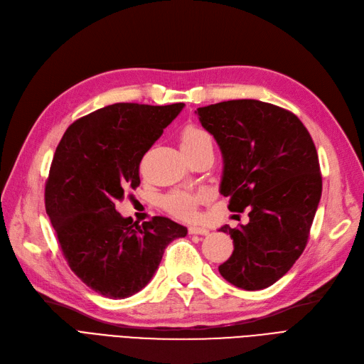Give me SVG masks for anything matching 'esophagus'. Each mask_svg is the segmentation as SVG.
<instances>
[{
    "mask_svg": "<svg viewBox=\"0 0 364 364\" xmlns=\"http://www.w3.org/2000/svg\"><path fill=\"white\" fill-rule=\"evenodd\" d=\"M188 233L190 235H208L209 230L206 228H197V225H191V228H188Z\"/></svg>",
    "mask_w": 364,
    "mask_h": 364,
    "instance_id": "obj_1",
    "label": "esophagus"
}]
</instances>
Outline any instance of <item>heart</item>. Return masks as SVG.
Returning <instances> with one entry per match:
<instances>
[{"mask_svg":"<svg viewBox=\"0 0 364 364\" xmlns=\"http://www.w3.org/2000/svg\"><path fill=\"white\" fill-rule=\"evenodd\" d=\"M179 143L183 154H191L205 146H212V139L205 129L196 127V124H188L181 132ZM200 202H202V196L176 191L164 198V208L171 215L181 220H193Z\"/></svg>","mask_w":364,"mask_h":364,"instance_id":"obj_1","label":"heart"}]
</instances>
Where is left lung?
Returning a JSON list of instances; mask_svg holds the SVG:
<instances>
[{"instance_id": "8db88e82", "label": "left lung", "mask_w": 364, "mask_h": 364, "mask_svg": "<svg viewBox=\"0 0 364 364\" xmlns=\"http://www.w3.org/2000/svg\"><path fill=\"white\" fill-rule=\"evenodd\" d=\"M202 127L223 154L220 193L229 209L250 221L220 229L233 253L218 267L223 277L245 291L274 284L304 252L322 194L315 143L294 112L255 99L197 108Z\"/></svg>"}]
</instances>
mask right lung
<instances>
[{
    "instance_id": "1",
    "label": "right lung",
    "mask_w": 364,
    "mask_h": 364,
    "mask_svg": "<svg viewBox=\"0 0 364 364\" xmlns=\"http://www.w3.org/2000/svg\"><path fill=\"white\" fill-rule=\"evenodd\" d=\"M185 104H112L73 122L58 143L45 208L70 269L95 292L128 298L154 277L186 228L166 217L132 224L116 210L140 185V162Z\"/></svg>"
}]
</instances>
